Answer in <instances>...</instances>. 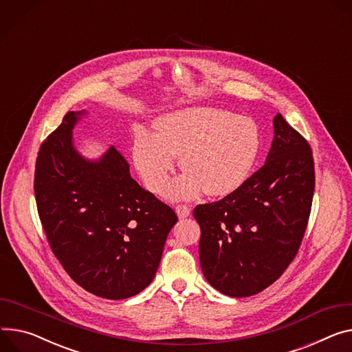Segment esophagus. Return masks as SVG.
I'll return each instance as SVG.
<instances>
[{
	"label": "esophagus",
	"instance_id": "esophagus-1",
	"mask_svg": "<svg viewBox=\"0 0 352 352\" xmlns=\"http://www.w3.org/2000/svg\"><path fill=\"white\" fill-rule=\"evenodd\" d=\"M175 210H176V214L179 215V219L187 217V215H190V211H192V208L186 204H179L175 207Z\"/></svg>",
	"mask_w": 352,
	"mask_h": 352
}]
</instances>
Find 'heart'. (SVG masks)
<instances>
[{
  "label": "heart",
  "mask_w": 352,
  "mask_h": 352,
  "mask_svg": "<svg viewBox=\"0 0 352 352\" xmlns=\"http://www.w3.org/2000/svg\"><path fill=\"white\" fill-rule=\"evenodd\" d=\"M156 126L157 133L138 131L132 145L135 166L156 195L168 187L176 156L187 173L169 195H228L248 179L262 146L252 120L215 108H187L162 118Z\"/></svg>",
  "instance_id": "heart-1"
}]
</instances>
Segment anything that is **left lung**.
Returning a JSON list of instances; mask_svg holds the SVG:
<instances>
[{
  "label": "left lung",
  "instance_id": "left-lung-1",
  "mask_svg": "<svg viewBox=\"0 0 352 352\" xmlns=\"http://www.w3.org/2000/svg\"><path fill=\"white\" fill-rule=\"evenodd\" d=\"M265 165L224 199L195 210L200 265L231 297L256 294L292 263L307 228L316 176L309 142L278 114Z\"/></svg>",
  "mask_w": 352,
  "mask_h": 352
}]
</instances>
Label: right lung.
<instances>
[{
	"mask_svg": "<svg viewBox=\"0 0 352 352\" xmlns=\"http://www.w3.org/2000/svg\"><path fill=\"white\" fill-rule=\"evenodd\" d=\"M82 114L69 111L39 148L38 214L69 276L96 296L121 300L153 280L177 215L131 177L114 146L98 162L76 152L72 129Z\"/></svg>",
	"mask_w": 352,
	"mask_h": 352,
	"instance_id": "right-lung-1",
	"label": "right lung"
}]
</instances>
